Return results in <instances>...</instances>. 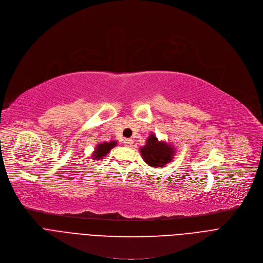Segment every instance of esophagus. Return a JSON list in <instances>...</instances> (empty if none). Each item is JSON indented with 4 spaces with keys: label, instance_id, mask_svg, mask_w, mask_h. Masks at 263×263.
<instances>
[{
    "label": "esophagus",
    "instance_id": "esophagus-1",
    "mask_svg": "<svg viewBox=\"0 0 263 263\" xmlns=\"http://www.w3.org/2000/svg\"><path fill=\"white\" fill-rule=\"evenodd\" d=\"M125 146L131 148L133 146V141H132V139H130V138L126 139V141H125Z\"/></svg>",
    "mask_w": 263,
    "mask_h": 263
}]
</instances>
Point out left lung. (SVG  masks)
Segmentation results:
<instances>
[{
  "label": "left lung",
  "instance_id": "left-lung-1",
  "mask_svg": "<svg viewBox=\"0 0 263 263\" xmlns=\"http://www.w3.org/2000/svg\"><path fill=\"white\" fill-rule=\"evenodd\" d=\"M144 161L152 167H163L168 164L173 156V149L163 142H159L155 135L151 134L144 147L141 148Z\"/></svg>",
  "mask_w": 263,
  "mask_h": 263
}]
</instances>
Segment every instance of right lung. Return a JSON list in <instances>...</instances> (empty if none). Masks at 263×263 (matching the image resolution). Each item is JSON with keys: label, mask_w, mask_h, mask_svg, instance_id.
<instances>
[{"label": "right lung", "mask_w": 263, "mask_h": 263, "mask_svg": "<svg viewBox=\"0 0 263 263\" xmlns=\"http://www.w3.org/2000/svg\"><path fill=\"white\" fill-rule=\"evenodd\" d=\"M116 146V142L112 141L110 143H101L99 144L97 147H96V150H95V154L93 155V157L95 160H98V159H102V157H104L107 155V153H109V151L114 148Z\"/></svg>", "instance_id": "right-lung-1"}]
</instances>
